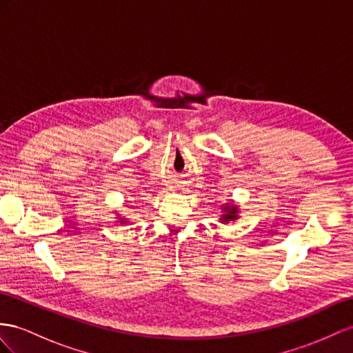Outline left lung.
Returning <instances> with one entry per match:
<instances>
[{
    "mask_svg": "<svg viewBox=\"0 0 353 353\" xmlns=\"http://www.w3.org/2000/svg\"><path fill=\"white\" fill-rule=\"evenodd\" d=\"M239 218V209L237 205H231V204H225L223 205V214L221 216V222L228 223L231 221H236Z\"/></svg>",
    "mask_w": 353,
    "mask_h": 353,
    "instance_id": "8db88e82",
    "label": "left lung"
}]
</instances>
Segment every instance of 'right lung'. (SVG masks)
<instances>
[{
  "mask_svg": "<svg viewBox=\"0 0 353 353\" xmlns=\"http://www.w3.org/2000/svg\"><path fill=\"white\" fill-rule=\"evenodd\" d=\"M119 222H121V223H125V222H126V221H123V219H122V218H119Z\"/></svg>",
  "mask_w": 353,
  "mask_h": 353,
  "instance_id": "add662e5",
  "label": "right lung"
}]
</instances>
